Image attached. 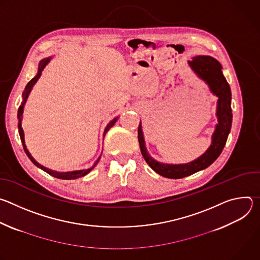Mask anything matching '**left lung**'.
<instances>
[{
    "instance_id": "left-lung-1",
    "label": "left lung",
    "mask_w": 260,
    "mask_h": 260,
    "mask_svg": "<svg viewBox=\"0 0 260 260\" xmlns=\"http://www.w3.org/2000/svg\"><path fill=\"white\" fill-rule=\"evenodd\" d=\"M188 63L198 75L209 84L212 92L218 96V124L216 126L215 133L213 134L212 145L210 146L209 149L201 157L186 165L159 164L147 153L141 123L138 127V140L140 144V149L146 162L160 176L171 179H180L187 177L212 165L220 155L222 150H223L233 122V112L231 105L232 91L230 84L224 78L223 74H222V67L219 61L208 55H198L193 57V59L189 60Z\"/></svg>"
}]
</instances>
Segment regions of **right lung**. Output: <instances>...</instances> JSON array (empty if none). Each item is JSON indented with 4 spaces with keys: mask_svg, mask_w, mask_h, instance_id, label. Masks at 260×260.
Instances as JSON below:
<instances>
[{
    "mask_svg": "<svg viewBox=\"0 0 260 260\" xmlns=\"http://www.w3.org/2000/svg\"><path fill=\"white\" fill-rule=\"evenodd\" d=\"M49 60H50V58H44V59H42L41 61H40V63H39V69H38V74H37V75L26 84V86H25V88H24V90H23V92H22V99H23V102L21 103V105L19 106V108H18V113H17V117H18V133H19V136H20V140H21V142H22V146H23V150H24V152L26 153V155H27V157L30 159V161L35 165V166H37L38 168H40L41 170H43L44 172H46V173H48L49 175H51V176H53V177H55V178H57V179H62V180H73V179H77V178H80V177H83V176H85L86 174H88L95 166H96V164L99 162V160H100V158L94 162V165L90 168V169H87V170H82V171H75V172H68V173H57V172H54V171H51V170H49V169H47V168H44L43 166H41L40 164H38L37 162L34 158H32V156L29 154V152H28V150L26 149V147H25V144H24V138H23V131H22V127H21V117H22V113H23V105H24V103H25V101H26V99H27V96H28V93H29V91L31 90V87L34 86V84L37 82V80H38L39 78H40V76H41V74H42V71L44 70V68L46 67V64L49 62ZM117 118L118 117H116V118H114L112 121H111L108 125H107V127H106V129H105V132H104V136L106 135V133L112 127L113 125H114V123L116 122V120H117Z\"/></svg>",
    "mask_w": 260,
    "mask_h": 260,
    "instance_id": "obj_1",
    "label": "right lung"
}]
</instances>
